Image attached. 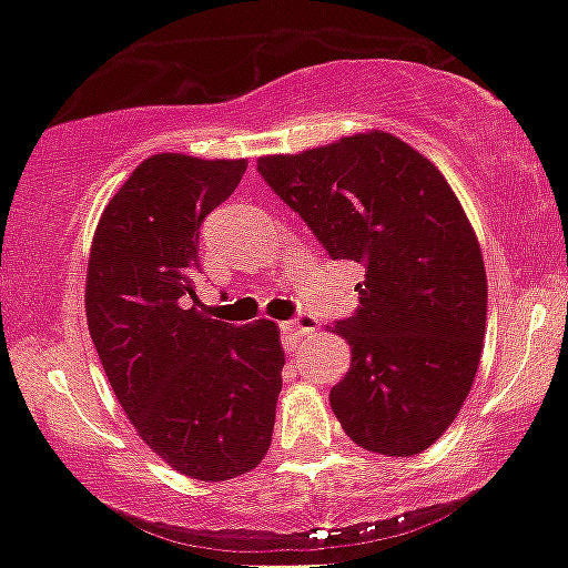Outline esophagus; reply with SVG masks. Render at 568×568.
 I'll return each instance as SVG.
<instances>
[{"mask_svg":"<svg viewBox=\"0 0 568 568\" xmlns=\"http://www.w3.org/2000/svg\"><path fill=\"white\" fill-rule=\"evenodd\" d=\"M316 329H318V318L313 316V313H296V318L280 324L283 341H285V346L291 348V352H294V348H300L302 343L307 341V337L316 335Z\"/></svg>","mask_w":568,"mask_h":568,"instance_id":"1","label":"esophagus"}]
</instances>
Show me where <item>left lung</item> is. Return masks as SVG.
<instances>
[{
	"mask_svg": "<svg viewBox=\"0 0 568 568\" xmlns=\"http://www.w3.org/2000/svg\"><path fill=\"white\" fill-rule=\"evenodd\" d=\"M332 261L365 268L359 307L335 321L352 368L329 390L365 450L415 456L459 415L486 335L478 239L443 173L385 131L257 159Z\"/></svg>",
	"mask_w": 568,
	"mask_h": 568,
	"instance_id": "8db88e82",
	"label": "left lung"
}]
</instances>
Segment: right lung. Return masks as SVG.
<instances>
[{
  "mask_svg": "<svg viewBox=\"0 0 568 568\" xmlns=\"http://www.w3.org/2000/svg\"><path fill=\"white\" fill-rule=\"evenodd\" d=\"M247 162L156 153L109 200L90 247V337L148 448L178 473L227 480L272 445L285 354L274 321L233 326L197 302V239Z\"/></svg>",
  "mask_w": 568,
  "mask_h": 568,
  "instance_id": "1",
  "label": "right lung"
}]
</instances>
